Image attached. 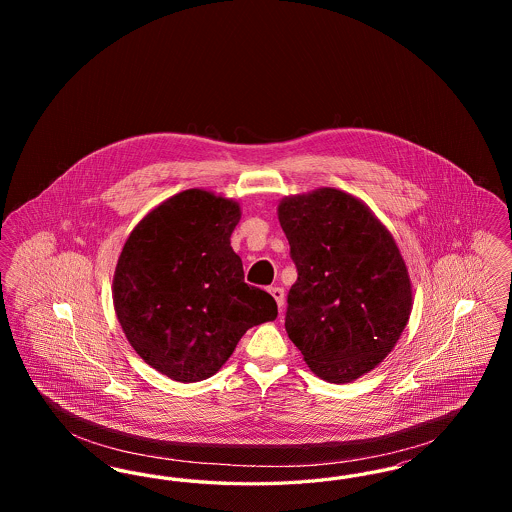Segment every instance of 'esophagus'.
<instances>
[{
	"instance_id": "esophagus-1",
	"label": "esophagus",
	"mask_w": 512,
	"mask_h": 512,
	"mask_svg": "<svg viewBox=\"0 0 512 512\" xmlns=\"http://www.w3.org/2000/svg\"><path fill=\"white\" fill-rule=\"evenodd\" d=\"M268 292H270V295H272V297L276 299L278 307L282 309V307H284V301H286V295H284V290H282V288H278V286H274V288H270Z\"/></svg>"
}]
</instances>
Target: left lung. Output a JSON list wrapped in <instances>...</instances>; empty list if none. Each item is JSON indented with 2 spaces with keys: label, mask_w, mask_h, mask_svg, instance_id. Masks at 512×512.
Instances as JSON below:
<instances>
[{
  "label": "left lung",
  "mask_w": 512,
  "mask_h": 512,
  "mask_svg": "<svg viewBox=\"0 0 512 512\" xmlns=\"http://www.w3.org/2000/svg\"><path fill=\"white\" fill-rule=\"evenodd\" d=\"M278 220L297 267L286 332L318 378L353 382L390 355L411 317L401 251L365 201L336 188L286 195Z\"/></svg>",
  "instance_id": "left-lung-1"
}]
</instances>
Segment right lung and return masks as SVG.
I'll use <instances>...</instances> for the list:
<instances>
[{"label":"right lung","mask_w":512,"mask_h":512,"mask_svg":"<svg viewBox=\"0 0 512 512\" xmlns=\"http://www.w3.org/2000/svg\"><path fill=\"white\" fill-rule=\"evenodd\" d=\"M240 219L238 201L192 188L151 209L122 245L115 313L134 351L171 380L211 378L251 326L278 317L272 295L244 282L230 245Z\"/></svg>","instance_id":"add662e5"}]
</instances>
